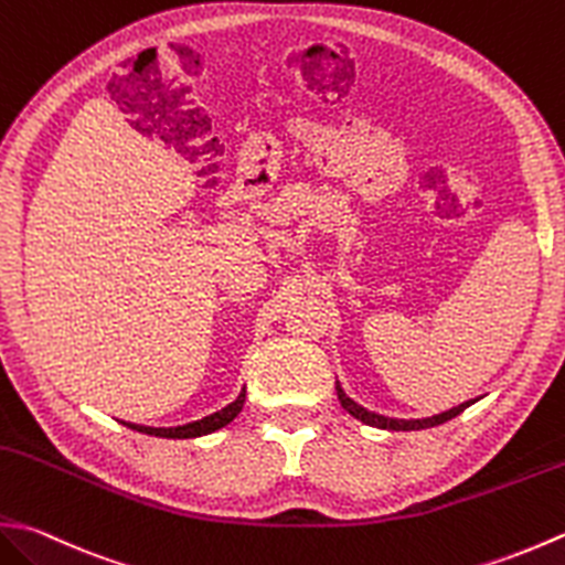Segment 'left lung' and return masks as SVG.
<instances>
[{
  "label": "left lung",
  "mask_w": 565,
  "mask_h": 565,
  "mask_svg": "<svg viewBox=\"0 0 565 565\" xmlns=\"http://www.w3.org/2000/svg\"><path fill=\"white\" fill-rule=\"evenodd\" d=\"M335 390H338V399H340L342 408H345L350 416H355L358 422L367 424V426H377V428H386V430H422V428H430V426H440V424L450 422V418L460 416L472 404V402H466V404H460L456 408H450V412H446V414H438V416H430V418H418V422H399V418H386V416L367 412V408H362L360 404L352 402L345 392H342L340 384H335Z\"/></svg>",
  "instance_id": "left-lung-1"
}]
</instances>
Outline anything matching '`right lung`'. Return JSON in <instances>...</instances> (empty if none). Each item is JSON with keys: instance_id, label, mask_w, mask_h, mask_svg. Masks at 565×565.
I'll return each mask as SVG.
<instances>
[{"instance_id": "right-lung-1", "label": "right lung", "mask_w": 565, "mask_h": 565, "mask_svg": "<svg viewBox=\"0 0 565 565\" xmlns=\"http://www.w3.org/2000/svg\"><path fill=\"white\" fill-rule=\"evenodd\" d=\"M245 390L239 392V396L232 404H227L223 412H215L201 422H193V424H185V426H175V428H151V426H139V424H125L131 430H139V434H147V436H159V438H198V436H205V434H213V430L227 426L232 418H235L242 406H245Z\"/></svg>"}]
</instances>
